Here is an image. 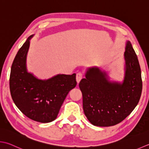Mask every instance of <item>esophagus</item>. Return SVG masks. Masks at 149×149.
<instances>
[{
  "label": "esophagus",
  "mask_w": 149,
  "mask_h": 149,
  "mask_svg": "<svg viewBox=\"0 0 149 149\" xmlns=\"http://www.w3.org/2000/svg\"><path fill=\"white\" fill-rule=\"evenodd\" d=\"M83 78V74L81 72H78L76 74V81L77 83L80 82V81Z\"/></svg>",
  "instance_id": "34e87169"
}]
</instances>
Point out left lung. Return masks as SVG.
Returning <instances> with one entry per match:
<instances>
[{"instance_id": "1", "label": "left lung", "mask_w": 149, "mask_h": 149, "mask_svg": "<svg viewBox=\"0 0 149 149\" xmlns=\"http://www.w3.org/2000/svg\"><path fill=\"white\" fill-rule=\"evenodd\" d=\"M123 82L110 81L107 72L92 67L79 86L83 94L84 113L92 125L110 127L117 125L133 111L140 99L142 79L140 66L132 44L127 40L124 54Z\"/></svg>"}]
</instances>
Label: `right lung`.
Listing matches in <instances>:
<instances>
[{"label": "right lung", "mask_w": 149, "mask_h": 149, "mask_svg": "<svg viewBox=\"0 0 149 149\" xmlns=\"http://www.w3.org/2000/svg\"><path fill=\"white\" fill-rule=\"evenodd\" d=\"M33 36L28 38L13 60L10 93L14 103L26 116L37 122L49 123L57 118L66 95L76 86V74H57L42 80L28 72L26 57Z\"/></svg>", "instance_id": "1"}]
</instances>
